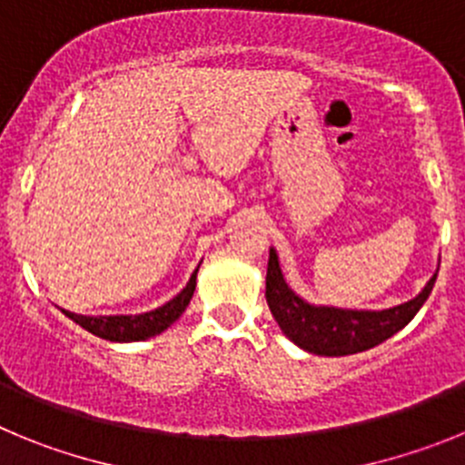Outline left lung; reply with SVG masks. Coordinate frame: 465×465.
Returning a JSON list of instances; mask_svg holds the SVG:
<instances>
[{
  "mask_svg": "<svg viewBox=\"0 0 465 465\" xmlns=\"http://www.w3.org/2000/svg\"><path fill=\"white\" fill-rule=\"evenodd\" d=\"M438 274L430 277L424 291L417 298L381 312L338 310V307H316L289 289L279 270L274 249H270L268 277H265V298L286 338L293 340L298 347L307 349L310 354L319 356H349L365 349L377 347L389 340L393 332L408 326L414 319L426 298L433 291Z\"/></svg>",
  "mask_w": 465,
  "mask_h": 465,
  "instance_id": "1",
  "label": "left lung"
}]
</instances>
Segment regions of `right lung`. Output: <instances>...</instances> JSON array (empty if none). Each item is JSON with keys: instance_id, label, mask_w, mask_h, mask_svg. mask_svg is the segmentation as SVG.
Listing matches in <instances>:
<instances>
[{"instance_id": "1", "label": "right lung", "mask_w": 465, "mask_h": 465, "mask_svg": "<svg viewBox=\"0 0 465 465\" xmlns=\"http://www.w3.org/2000/svg\"><path fill=\"white\" fill-rule=\"evenodd\" d=\"M195 277H197V270L193 272L191 282L186 283V289H183L182 293L176 295V298H172L170 302H165L163 307H158V310L146 312V314L81 316L67 310L63 312L72 319V322H76L81 328H85V331L97 335V338L111 340V342H137V340L153 338V335L163 332L183 314V310H186L188 302H191L193 298V291H195Z\"/></svg>"}]
</instances>
